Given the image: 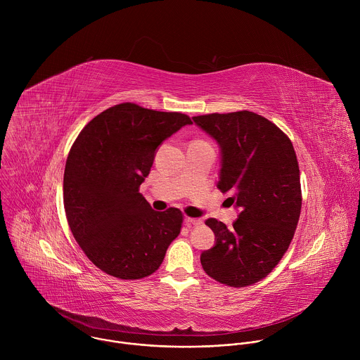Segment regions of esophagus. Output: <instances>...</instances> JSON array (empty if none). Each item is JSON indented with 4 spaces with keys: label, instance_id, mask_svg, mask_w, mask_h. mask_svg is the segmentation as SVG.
<instances>
[{
    "label": "esophagus",
    "instance_id": "34e87169",
    "mask_svg": "<svg viewBox=\"0 0 360 360\" xmlns=\"http://www.w3.org/2000/svg\"><path fill=\"white\" fill-rule=\"evenodd\" d=\"M185 222H186V225L188 226H192V225H200L202 224V221L200 219H198V218H185Z\"/></svg>",
    "mask_w": 360,
    "mask_h": 360
}]
</instances>
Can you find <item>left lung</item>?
Listing matches in <instances>:
<instances>
[{
    "label": "left lung",
    "instance_id": "obj_1",
    "mask_svg": "<svg viewBox=\"0 0 360 360\" xmlns=\"http://www.w3.org/2000/svg\"><path fill=\"white\" fill-rule=\"evenodd\" d=\"M218 141L222 168L218 188L240 208L231 229L210 218L214 248L200 255L203 271L219 283L245 288L266 278L286 253L302 208L300 176L289 136L250 111L192 118Z\"/></svg>",
    "mask_w": 360,
    "mask_h": 360
}]
</instances>
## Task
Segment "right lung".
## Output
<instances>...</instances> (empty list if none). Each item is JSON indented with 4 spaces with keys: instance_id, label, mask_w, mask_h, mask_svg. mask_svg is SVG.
Here are the masks:
<instances>
[{
    "instance_id": "obj_1",
    "label": "right lung",
    "mask_w": 360,
    "mask_h": 360,
    "mask_svg": "<svg viewBox=\"0 0 360 360\" xmlns=\"http://www.w3.org/2000/svg\"><path fill=\"white\" fill-rule=\"evenodd\" d=\"M188 124L185 114L124 102L91 120L72 143L64 172L65 215L86 258L102 272L135 281L161 266L184 214L153 211L139 186L158 145Z\"/></svg>"
}]
</instances>
